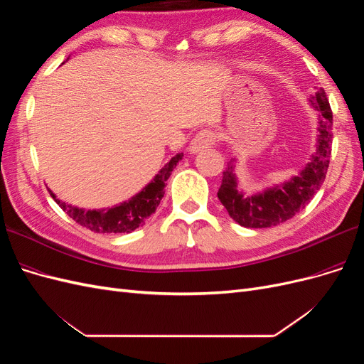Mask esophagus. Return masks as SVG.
Returning a JSON list of instances; mask_svg holds the SVG:
<instances>
[{
  "label": "esophagus",
  "mask_w": 364,
  "mask_h": 364,
  "mask_svg": "<svg viewBox=\"0 0 364 364\" xmlns=\"http://www.w3.org/2000/svg\"><path fill=\"white\" fill-rule=\"evenodd\" d=\"M217 142V134L214 130H209V129H203L200 132H197L196 136L193 138L191 144H190V151L191 153H197V151H202L208 147L214 146Z\"/></svg>",
  "instance_id": "obj_1"
}]
</instances>
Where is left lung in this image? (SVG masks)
I'll return each mask as SVG.
<instances>
[{"instance_id":"obj_1","label":"left lung","mask_w":364,"mask_h":364,"mask_svg":"<svg viewBox=\"0 0 364 364\" xmlns=\"http://www.w3.org/2000/svg\"><path fill=\"white\" fill-rule=\"evenodd\" d=\"M310 102L318 112L317 149L313 159L291 181L261 194L245 197L243 193L237 191L234 159L228 164L217 196L229 215L238 225L245 228H270L281 225L302 211L321 190L329 159H331L333 111L322 87L311 97Z\"/></svg>"}]
</instances>
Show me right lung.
<instances>
[{
	"label": "right lung",
	"instance_id": "add662e5",
	"mask_svg": "<svg viewBox=\"0 0 364 364\" xmlns=\"http://www.w3.org/2000/svg\"><path fill=\"white\" fill-rule=\"evenodd\" d=\"M182 156L183 153H178L174 158H171V161L155 176V179L141 193L132 197L130 200L114 208L103 209V211H95V209L94 211H91V209L86 211V209L68 205L59 200L50 190L48 191L56 203L63 209V213L68 214V217H71L80 226L91 229L98 234H129L144 225L147 217L156 211L165 193V182H167L173 168L178 165Z\"/></svg>",
	"mask_w": 364,
	"mask_h": 364
}]
</instances>
